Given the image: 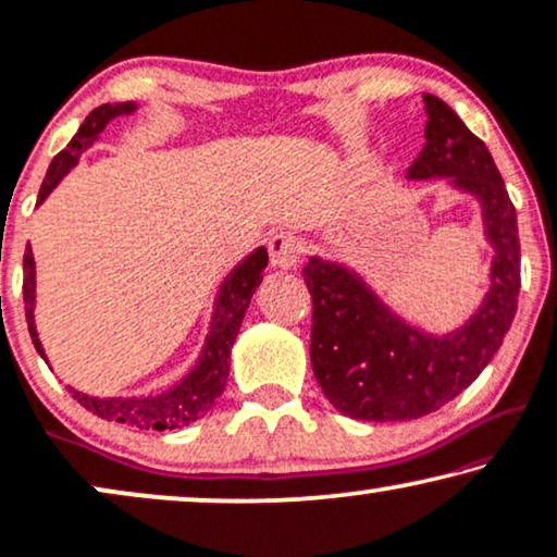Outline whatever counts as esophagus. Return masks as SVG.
<instances>
[{"mask_svg": "<svg viewBox=\"0 0 557 557\" xmlns=\"http://www.w3.org/2000/svg\"><path fill=\"white\" fill-rule=\"evenodd\" d=\"M267 249H270L272 267H277V270H290L302 257V242L293 232L274 234Z\"/></svg>", "mask_w": 557, "mask_h": 557, "instance_id": "obj_1", "label": "esophagus"}]
</instances>
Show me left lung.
I'll return each mask as SVG.
<instances>
[{"instance_id":"left-lung-1","label":"left lung","mask_w":557,"mask_h":557,"mask_svg":"<svg viewBox=\"0 0 557 557\" xmlns=\"http://www.w3.org/2000/svg\"><path fill=\"white\" fill-rule=\"evenodd\" d=\"M425 147L407 170L410 181L448 177L481 206L494 247L492 287L461 329L425 333L384 306L361 274L310 257L302 277L313 295L310 364L323 395L354 420H414L461 395L494 359L517 313L520 234L492 152L461 116L425 94Z\"/></svg>"}]
</instances>
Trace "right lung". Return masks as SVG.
I'll use <instances>...</instances> for the list:
<instances>
[{"label":"right lung","instance_id":"right-lung-1","mask_svg":"<svg viewBox=\"0 0 557 557\" xmlns=\"http://www.w3.org/2000/svg\"><path fill=\"white\" fill-rule=\"evenodd\" d=\"M137 109L135 101L124 103H101L96 107L91 114L86 116V122L81 124L76 137L71 139L69 147L61 150L50 162L46 181L40 185V196H37V203H42L50 196V190L55 188L58 183L63 181V175L76 165L81 152L88 150L103 127L111 122V119L132 114ZM267 249L259 247L251 251L247 259H242L239 264L234 267L232 272L226 274V280L219 287L216 295V308H213L211 315V331L206 336V346L201 351V359L196 361V367L190 369L188 374L183 376L181 382L175 384L173 389L160 392V395L150 397H91L84 395V392H73V399H78L81 405L86 407L88 412L99 414L103 420L111 422H124L129 428L139 430H175L183 425H190L201 414H206L213 407V403L221 397V392L226 387L228 380V359H232V346L236 341V333H239L242 318L247 313L251 295L257 293L259 283H262V272L267 267ZM22 267H25V280H22V295H25V318L29 336H33V344L37 354L46 359V351H42L40 338H37L35 331V259L33 249H25V259H22Z\"/></svg>","mask_w":557,"mask_h":557}]
</instances>
